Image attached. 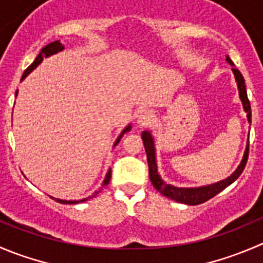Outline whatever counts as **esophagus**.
<instances>
[{
    "label": "esophagus",
    "instance_id": "1",
    "mask_svg": "<svg viewBox=\"0 0 263 263\" xmlns=\"http://www.w3.org/2000/svg\"><path fill=\"white\" fill-rule=\"evenodd\" d=\"M137 122H139V124L141 127L150 126V124L154 122L153 112H151V110H145V112H142L141 115L139 116V119H137Z\"/></svg>",
    "mask_w": 263,
    "mask_h": 263
}]
</instances>
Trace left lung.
<instances>
[{
  "label": "left lung",
  "mask_w": 263,
  "mask_h": 263,
  "mask_svg": "<svg viewBox=\"0 0 263 263\" xmlns=\"http://www.w3.org/2000/svg\"><path fill=\"white\" fill-rule=\"evenodd\" d=\"M228 63L233 65V61L230 60L227 55ZM233 73L235 76V80H237L238 90H239V98L243 103V108H245V112L247 113V118L248 122H251L252 113H251V104H249L248 97H247V90H246V84H245V78L242 76L239 70H237L235 67L232 68ZM142 141H144L145 150H146V156H147V164H148V176H150V181L153 183V185L155 187V190L158 192H160L161 195H164L165 197L171 198V200L177 201V202L185 203V205H200V203L206 202L208 200L213 198L214 196H216L217 193L221 192L222 190L228 187V185L232 184L238 177L242 174V172L245 171V166L248 160V153H249V141L247 144L245 155H243L242 161H240L239 166L237 168V171L232 174L230 177H228L224 181H220L214 184L203 185V187L198 188H181V187H174L172 184H166L163 179L160 178L158 173V166H156V158H155V145H154V139L151 136V134L148 131H144L141 135Z\"/></svg>",
  "instance_id": "1"
}]
</instances>
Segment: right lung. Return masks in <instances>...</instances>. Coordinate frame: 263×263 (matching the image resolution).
<instances>
[{"instance_id":"right-lung-1","label":"right lung","mask_w":263,"mask_h":263,"mask_svg":"<svg viewBox=\"0 0 263 263\" xmlns=\"http://www.w3.org/2000/svg\"><path fill=\"white\" fill-rule=\"evenodd\" d=\"M62 49H63V46H62V43H60V41L52 42V43L47 44L46 47H43V48H42V50H41V53H39V54L36 55V58H35V60H34V62L31 63V65L29 66V67L26 68L25 71H24V73H23V78H21V81H23L24 79H25L26 76H28L29 73H30L31 71H33L34 68H35L36 66H38L39 63L42 62V61H43V58H46V57H49V55H52V54H55V53L61 52V50H62ZM16 95H17V91H16ZM129 129H131V124H128V126H127L126 128H124L123 131H122V134L119 135V137H118V139H117V141H116L115 146H116L117 144H118V142H119V140H121V137L123 136V134H126V132H128ZM110 174H112V171H110V169H109V172H108V173H107V176H105V179H104V182H103V185H107L108 183H109V181H110ZM95 195H98V192H95L94 195H92V196H89V197H87V198H91V197H94ZM87 198H84V200H80V201H66V200H60V198H54V200H57V202H60V203H70V205H72V203L84 202V201H86Z\"/></svg>"}]
</instances>
